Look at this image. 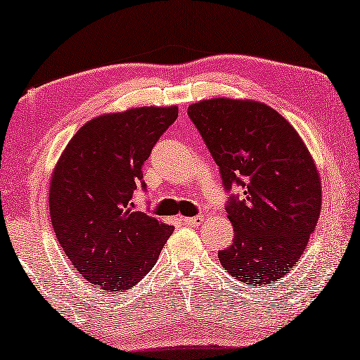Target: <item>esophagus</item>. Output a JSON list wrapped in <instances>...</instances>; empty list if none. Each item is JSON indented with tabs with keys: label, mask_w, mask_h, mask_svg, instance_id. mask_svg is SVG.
<instances>
[{
	"label": "esophagus",
	"mask_w": 360,
	"mask_h": 360,
	"mask_svg": "<svg viewBox=\"0 0 360 360\" xmlns=\"http://www.w3.org/2000/svg\"><path fill=\"white\" fill-rule=\"evenodd\" d=\"M202 221H203V218H202V217H191V218H184V223H186V224H189V226H194V228L200 226Z\"/></svg>",
	"instance_id": "1"
}]
</instances>
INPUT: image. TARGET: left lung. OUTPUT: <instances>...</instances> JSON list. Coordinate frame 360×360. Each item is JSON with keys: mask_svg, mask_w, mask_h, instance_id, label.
Here are the masks:
<instances>
[{"mask_svg": "<svg viewBox=\"0 0 360 360\" xmlns=\"http://www.w3.org/2000/svg\"><path fill=\"white\" fill-rule=\"evenodd\" d=\"M218 165L229 195L233 244L218 252L224 270L245 284L275 286L296 266L321 210L312 155L280 112L254 100L212 98L187 108Z\"/></svg>", "mask_w": 360, "mask_h": 360, "instance_id": "obj_1", "label": "left lung"}]
</instances>
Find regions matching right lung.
I'll list each match as a JSON object with an SVG mask.
<instances>
[{
    "label": "right lung",
    "instance_id": "right-lung-1",
    "mask_svg": "<svg viewBox=\"0 0 360 360\" xmlns=\"http://www.w3.org/2000/svg\"><path fill=\"white\" fill-rule=\"evenodd\" d=\"M178 106H142L94 117L74 134L53 169L50 217L79 275L106 292H124L157 264L173 233L134 208L142 166Z\"/></svg>",
    "mask_w": 360,
    "mask_h": 360
}]
</instances>
